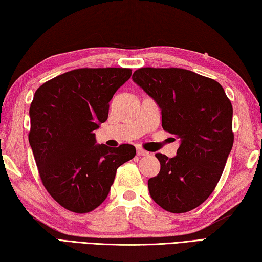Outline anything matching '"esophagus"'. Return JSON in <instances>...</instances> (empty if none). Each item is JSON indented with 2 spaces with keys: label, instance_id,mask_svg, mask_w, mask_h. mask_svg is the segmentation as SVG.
<instances>
[{
  "label": "esophagus",
  "instance_id": "34e87169",
  "mask_svg": "<svg viewBox=\"0 0 262 262\" xmlns=\"http://www.w3.org/2000/svg\"><path fill=\"white\" fill-rule=\"evenodd\" d=\"M136 154L139 156H147V155H149V152L145 151L144 149H142V147H137Z\"/></svg>",
  "mask_w": 262,
  "mask_h": 262
}]
</instances>
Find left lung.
Instances as JSON below:
<instances>
[{
    "instance_id": "obj_1",
    "label": "left lung",
    "mask_w": 262,
    "mask_h": 262,
    "mask_svg": "<svg viewBox=\"0 0 262 262\" xmlns=\"http://www.w3.org/2000/svg\"><path fill=\"white\" fill-rule=\"evenodd\" d=\"M132 79L158 104L164 130L180 139L173 158L156 154L150 196L170 213L191 211L215 189L234 144L229 98L215 80L183 69L142 68Z\"/></svg>"
}]
</instances>
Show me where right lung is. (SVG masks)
<instances>
[{"mask_svg":"<svg viewBox=\"0 0 262 262\" xmlns=\"http://www.w3.org/2000/svg\"><path fill=\"white\" fill-rule=\"evenodd\" d=\"M130 69H78L45 82L30 107L28 141L47 191L69 211L88 213L105 201L119 166L135 147L96 144L108 102Z\"/></svg>","mask_w":262,"mask_h":262,"instance_id":"1","label":"right lung"}]
</instances>
